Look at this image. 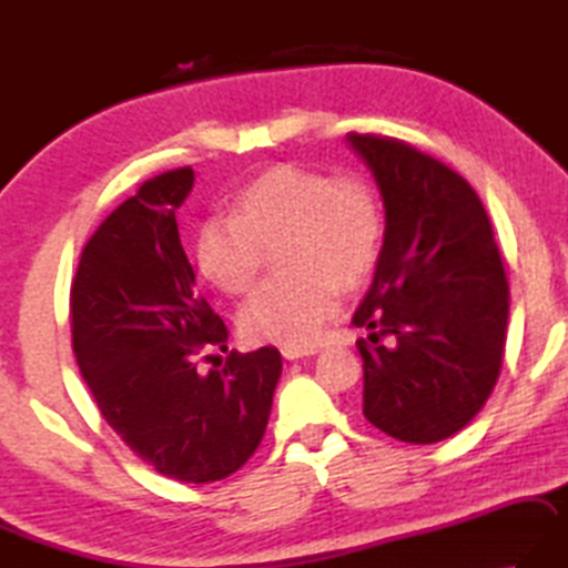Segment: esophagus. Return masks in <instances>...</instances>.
Masks as SVG:
<instances>
[{
	"label": "esophagus",
	"mask_w": 568,
	"mask_h": 568,
	"mask_svg": "<svg viewBox=\"0 0 568 568\" xmlns=\"http://www.w3.org/2000/svg\"><path fill=\"white\" fill-rule=\"evenodd\" d=\"M281 353L285 359H301L317 353V345H283Z\"/></svg>",
	"instance_id": "34e87169"
}]
</instances>
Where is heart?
<instances>
[{"mask_svg":"<svg viewBox=\"0 0 568 568\" xmlns=\"http://www.w3.org/2000/svg\"><path fill=\"white\" fill-rule=\"evenodd\" d=\"M383 205L359 176L283 163L253 179L233 213L205 219L195 235L201 273L225 295H245L267 251L287 271L265 283L243 307L245 335L267 343H311L337 311L343 287L363 285L383 248Z\"/></svg>","mask_w":568,"mask_h":568,"instance_id":"1","label":"heart"}]
</instances>
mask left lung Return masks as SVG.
<instances>
[{"mask_svg": "<svg viewBox=\"0 0 568 568\" xmlns=\"http://www.w3.org/2000/svg\"><path fill=\"white\" fill-rule=\"evenodd\" d=\"M385 201L375 281L353 315L363 412L377 429L432 445L467 427L497 385L509 283L479 195L409 143L347 133ZM385 336L388 343L378 345Z\"/></svg>", "mask_w": 568, "mask_h": 568, "instance_id": "8db88e82", "label": "left lung"}]
</instances>
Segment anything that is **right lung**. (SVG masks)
<instances>
[{
	"label": "right lung",
	"mask_w": 568,
	"mask_h": 568,
	"mask_svg": "<svg viewBox=\"0 0 568 568\" xmlns=\"http://www.w3.org/2000/svg\"><path fill=\"white\" fill-rule=\"evenodd\" d=\"M193 169L146 181L99 225L71 281V347L109 427L163 477L209 484L239 471L265 435L283 359L233 353L201 375L229 327L199 293L176 211Z\"/></svg>",
	"instance_id": "1"
}]
</instances>
